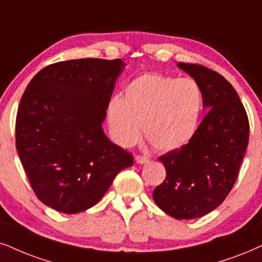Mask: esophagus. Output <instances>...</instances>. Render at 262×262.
I'll list each match as a JSON object with an SVG mask.
<instances>
[{"label":"esophagus","instance_id":"esophagus-1","mask_svg":"<svg viewBox=\"0 0 262 262\" xmlns=\"http://www.w3.org/2000/svg\"><path fill=\"white\" fill-rule=\"evenodd\" d=\"M135 161H137V163H139V164H144L148 162V157H146V156H142V155H138V156H135Z\"/></svg>","mask_w":262,"mask_h":262}]
</instances>
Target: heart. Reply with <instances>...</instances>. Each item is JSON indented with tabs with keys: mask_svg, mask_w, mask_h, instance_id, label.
Instances as JSON below:
<instances>
[{
	"mask_svg": "<svg viewBox=\"0 0 262 262\" xmlns=\"http://www.w3.org/2000/svg\"><path fill=\"white\" fill-rule=\"evenodd\" d=\"M203 106L202 91L190 78L145 74L129 82L124 97L116 95L107 120L116 141L130 146L144 135L156 150L184 146L197 129Z\"/></svg>",
	"mask_w": 262,
	"mask_h": 262,
	"instance_id": "1",
	"label": "heart"
}]
</instances>
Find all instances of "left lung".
Returning <instances> with one entry per match:
<instances>
[{"label": "left lung", "mask_w": 262, "mask_h": 262, "mask_svg": "<svg viewBox=\"0 0 262 262\" xmlns=\"http://www.w3.org/2000/svg\"><path fill=\"white\" fill-rule=\"evenodd\" d=\"M178 66L200 85L208 114L186 145L158 158L167 175L152 196L164 213L184 220L210 213L232 190L249 141V120L224 76L200 64Z\"/></svg>", "instance_id": "8db88e82"}]
</instances>
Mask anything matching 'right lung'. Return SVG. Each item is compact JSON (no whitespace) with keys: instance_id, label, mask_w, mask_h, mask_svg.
<instances>
[{"instance_id":"right-lung-1","label":"right lung","mask_w":262,"mask_h":262,"mask_svg":"<svg viewBox=\"0 0 262 262\" xmlns=\"http://www.w3.org/2000/svg\"><path fill=\"white\" fill-rule=\"evenodd\" d=\"M122 59L85 58L46 66L20 99L15 145L36 197L76 214L101 200L133 156L106 138V116Z\"/></svg>"}]
</instances>
